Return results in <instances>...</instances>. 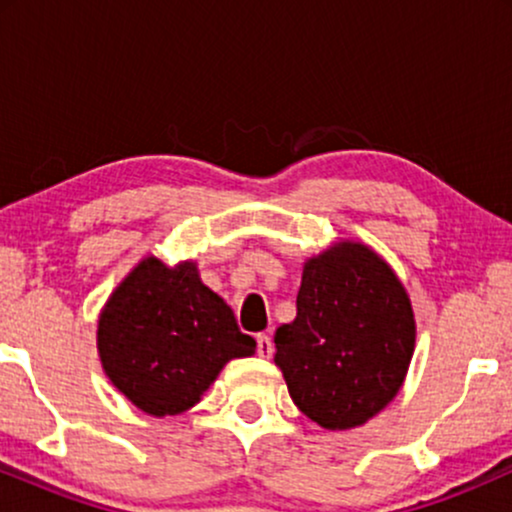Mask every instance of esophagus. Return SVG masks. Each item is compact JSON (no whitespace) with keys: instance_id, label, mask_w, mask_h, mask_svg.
Wrapping results in <instances>:
<instances>
[{"instance_id":"34e87169","label":"esophagus","mask_w":512,"mask_h":512,"mask_svg":"<svg viewBox=\"0 0 512 512\" xmlns=\"http://www.w3.org/2000/svg\"><path fill=\"white\" fill-rule=\"evenodd\" d=\"M272 351H274L272 339H269L267 334H257V354H260L262 358H269L272 356Z\"/></svg>"}]
</instances>
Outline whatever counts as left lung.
I'll use <instances>...</instances> for the list:
<instances>
[{"mask_svg":"<svg viewBox=\"0 0 512 512\" xmlns=\"http://www.w3.org/2000/svg\"><path fill=\"white\" fill-rule=\"evenodd\" d=\"M298 313L274 334V363L308 419L363 426L397 397L416 320L395 269L368 245L339 240L303 264Z\"/></svg>","mask_w":512,"mask_h":512,"instance_id":"1","label":"left lung"}]
</instances>
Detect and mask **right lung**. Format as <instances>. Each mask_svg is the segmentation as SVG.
I'll list each match as a JSON object with an SVG mask.
<instances>
[{"label": "right lung", "instance_id": "obj_1", "mask_svg": "<svg viewBox=\"0 0 512 512\" xmlns=\"http://www.w3.org/2000/svg\"><path fill=\"white\" fill-rule=\"evenodd\" d=\"M96 342L110 383L158 419L195 407L228 361L257 349L231 305L202 284L197 262L166 264L156 255L110 293Z\"/></svg>", "mask_w": 512, "mask_h": 512}]
</instances>
